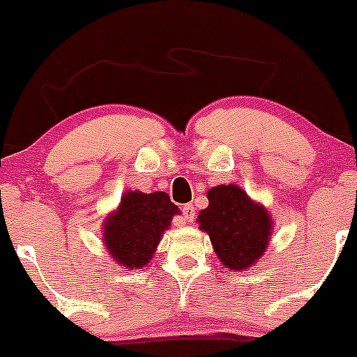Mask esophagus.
Wrapping results in <instances>:
<instances>
[{
    "instance_id": "obj_1",
    "label": "esophagus",
    "mask_w": 357,
    "mask_h": 357,
    "mask_svg": "<svg viewBox=\"0 0 357 357\" xmlns=\"http://www.w3.org/2000/svg\"><path fill=\"white\" fill-rule=\"evenodd\" d=\"M183 219H185V222H192L195 219V208L192 204H186L183 207Z\"/></svg>"
}]
</instances>
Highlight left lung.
Instances as JSON below:
<instances>
[{"mask_svg": "<svg viewBox=\"0 0 357 357\" xmlns=\"http://www.w3.org/2000/svg\"><path fill=\"white\" fill-rule=\"evenodd\" d=\"M208 205L199 212L202 231L211 238L219 262L231 271L257 264L273 233L271 214L236 185H218L207 192Z\"/></svg>", "mask_w": 357, "mask_h": 357, "instance_id": "1", "label": "left lung"}]
</instances>
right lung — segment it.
Masks as SVG:
<instances>
[{
  "mask_svg": "<svg viewBox=\"0 0 357 357\" xmlns=\"http://www.w3.org/2000/svg\"><path fill=\"white\" fill-rule=\"evenodd\" d=\"M178 214L181 211L165 192L129 190L103 221L102 240L107 252L115 264L129 271L145 268Z\"/></svg>",
  "mask_w": 357,
  "mask_h": 357,
  "instance_id": "1",
  "label": "right lung"
}]
</instances>
